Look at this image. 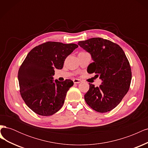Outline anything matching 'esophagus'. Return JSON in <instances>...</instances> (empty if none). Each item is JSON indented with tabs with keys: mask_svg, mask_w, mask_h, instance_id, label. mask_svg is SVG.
Returning <instances> with one entry per match:
<instances>
[{
	"mask_svg": "<svg viewBox=\"0 0 148 148\" xmlns=\"http://www.w3.org/2000/svg\"><path fill=\"white\" fill-rule=\"evenodd\" d=\"M82 81L80 79H73V82H74V83H79L80 82H81Z\"/></svg>",
	"mask_w": 148,
	"mask_h": 148,
	"instance_id": "esophagus-1",
	"label": "esophagus"
}]
</instances>
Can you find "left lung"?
I'll list each match as a JSON object with an SVG mask.
<instances>
[{
  "instance_id": "obj_1",
  "label": "left lung",
  "mask_w": 148,
  "mask_h": 148,
  "mask_svg": "<svg viewBox=\"0 0 148 148\" xmlns=\"http://www.w3.org/2000/svg\"><path fill=\"white\" fill-rule=\"evenodd\" d=\"M78 45L90 53L93 60L88 72L95 73L102 81L99 87L89 83L85 101L98 112L110 111L118 106L130 86L132 70L127 57L117 44L101 38L79 41Z\"/></svg>"
}]
</instances>
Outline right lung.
Wrapping results in <instances>:
<instances>
[{"instance_id": "obj_1", "label": "right lung", "mask_w": 148, "mask_h": 148, "mask_svg": "<svg viewBox=\"0 0 148 148\" xmlns=\"http://www.w3.org/2000/svg\"><path fill=\"white\" fill-rule=\"evenodd\" d=\"M78 46L48 41L36 46L21 65L18 79L25 104L40 115H52L63 106L66 92L73 82L53 81L54 69H62L67 56Z\"/></svg>"}]
</instances>
